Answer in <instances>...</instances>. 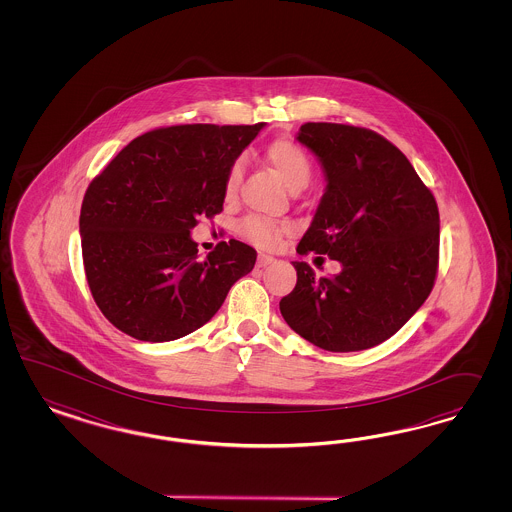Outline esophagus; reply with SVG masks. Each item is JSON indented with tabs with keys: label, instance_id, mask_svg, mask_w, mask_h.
<instances>
[{
	"label": "esophagus",
	"instance_id": "esophagus-1",
	"mask_svg": "<svg viewBox=\"0 0 512 512\" xmlns=\"http://www.w3.org/2000/svg\"><path fill=\"white\" fill-rule=\"evenodd\" d=\"M274 261H276L274 257L264 255V253H259V257H257V266H259V268H264V266H268V264H272Z\"/></svg>",
	"mask_w": 512,
	"mask_h": 512
}]
</instances>
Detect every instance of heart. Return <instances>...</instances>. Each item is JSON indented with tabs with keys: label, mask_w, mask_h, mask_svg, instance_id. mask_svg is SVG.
Masks as SVG:
<instances>
[{
	"label": "heart",
	"mask_w": 512,
	"mask_h": 512,
	"mask_svg": "<svg viewBox=\"0 0 512 512\" xmlns=\"http://www.w3.org/2000/svg\"><path fill=\"white\" fill-rule=\"evenodd\" d=\"M264 155L291 191H300L310 184L311 174H313L310 155L306 154L293 140L278 139L270 142ZM242 174H244V159L236 157L229 165L227 176H225V195L229 199L234 197L238 184L242 180ZM291 229H293L291 223H278L261 216L242 217L236 223V233L259 248L276 246L279 238L289 233Z\"/></svg>",
	"instance_id": "heart-1"
}]
</instances>
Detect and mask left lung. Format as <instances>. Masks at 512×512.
I'll use <instances>...</instances> for the list:
<instances>
[{
    "mask_svg": "<svg viewBox=\"0 0 512 512\" xmlns=\"http://www.w3.org/2000/svg\"><path fill=\"white\" fill-rule=\"evenodd\" d=\"M296 139L319 157L326 176L296 251L328 255L341 272L319 278L310 264L293 263L295 289L279 311L325 351L370 349L394 336L434 289L437 202L409 159L372 129L308 122Z\"/></svg>",
    "mask_w": 512,
    "mask_h": 512,
    "instance_id": "obj_1",
    "label": "left lung"
}]
</instances>
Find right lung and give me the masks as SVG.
Listing matches in <instances>:
<instances>
[{
	"label": "right lung",
	"instance_id": "obj_1",
	"mask_svg": "<svg viewBox=\"0 0 512 512\" xmlns=\"http://www.w3.org/2000/svg\"><path fill=\"white\" fill-rule=\"evenodd\" d=\"M264 124L159 127L131 140L86 189L80 210L93 300L140 341L206 325L257 251L238 240L199 257L191 229L223 210L227 169Z\"/></svg>",
	"mask_w": 512,
	"mask_h": 512
}]
</instances>
